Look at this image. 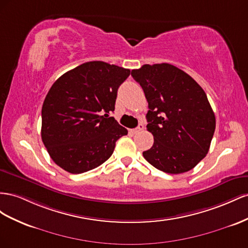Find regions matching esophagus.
<instances>
[{"mask_svg":"<svg viewBox=\"0 0 248 248\" xmlns=\"http://www.w3.org/2000/svg\"><path fill=\"white\" fill-rule=\"evenodd\" d=\"M144 129V124L141 123V124H139V125L137 126L136 129H133V130H131V133H133V134H137V133H139V132H141Z\"/></svg>","mask_w":248,"mask_h":248,"instance_id":"1","label":"esophagus"}]
</instances>
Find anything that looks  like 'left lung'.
Returning <instances> with one entry per match:
<instances>
[{
    "label": "left lung",
    "instance_id": "8db88e82",
    "mask_svg": "<svg viewBox=\"0 0 248 248\" xmlns=\"http://www.w3.org/2000/svg\"><path fill=\"white\" fill-rule=\"evenodd\" d=\"M132 77L148 103L147 131L154 144L143 157L161 171L191 170L206 157L216 119L203 89L188 74L168 63L144 64Z\"/></svg>",
    "mask_w": 248,
    "mask_h": 248
}]
</instances>
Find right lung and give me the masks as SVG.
Wrapping results in <instances>:
<instances>
[{
  "instance_id": "obj_1",
  "label": "right lung",
  "mask_w": 248,
  "mask_h": 248,
  "mask_svg": "<svg viewBox=\"0 0 248 248\" xmlns=\"http://www.w3.org/2000/svg\"><path fill=\"white\" fill-rule=\"evenodd\" d=\"M131 70L103 61L83 63L62 75L45 98L41 139L65 171L78 174L102 165L128 134L109 114L118 87Z\"/></svg>"
}]
</instances>
